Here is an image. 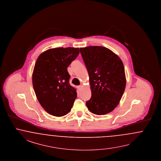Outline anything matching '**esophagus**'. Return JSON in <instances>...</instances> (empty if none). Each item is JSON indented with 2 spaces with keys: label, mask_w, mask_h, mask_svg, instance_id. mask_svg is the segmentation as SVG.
I'll return each instance as SVG.
<instances>
[{
  "label": "esophagus",
  "mask_w": 161,
  "mask_h": 161,
  "mask_svg": "<svg viewBox=\"0 0 161 161\" xmlns=\"http://www.w3.org/2000/svg\"><path fill=\"white\" fill-rule=\"evenodd\" d=\"M78 88L79 91H81V90H82V85H79V86H78Z\"/></svg>",
  "instance_id": "1"
}]
</instances>
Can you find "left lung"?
I'll return each instance as SVG.
<instances>
[{"label":"left lung","instance_id":"obj_1","mask_svg":"<svg viewBox=\"0 0 161 161\" xmlns=\"http://www.w3.org/2000/svg\"><path fill=\"white\" fill-rule=\"evenodd\" d=\"M89 76L91 98L86 102L93 114L104 115L117 106L125 88L123 63L108 48L101 46L80 48Z\"/></svg>","mask_w":161,"mask_h":161}]
</instances>
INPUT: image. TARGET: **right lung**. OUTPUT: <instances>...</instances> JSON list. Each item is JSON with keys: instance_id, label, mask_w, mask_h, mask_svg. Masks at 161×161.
I'll return each instance as SVG.
<instances>
[{"instance_id": "obj_1", "label": "right lung", "mask_w": 161, "mask_h": 161, "mask_svg": "<svg viewBox=\"0 0 161 161\" xmlns=\"http://www.w3.org/2000/svg\"><path fill=\"white\" fill-rule=\"evenodd\" d=\"M79 54V48L59 47L43 52L36 60L33 88L42 108L54 116L68 114L77 98L76 89L69 83L67 69Z\"/></svg>"}]
</instances>
